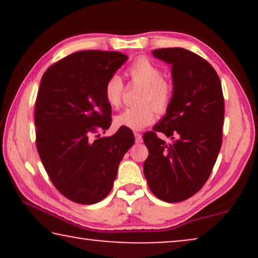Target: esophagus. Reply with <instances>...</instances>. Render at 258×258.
Returning a JSON list of instances; mask_svg holds the SVG:
<instances>
[{
  "mask_svg": "<svg viewBox=\"0 0 258 258\" xmlns=\"http://www.w3.org/2000/svg\"><path fill=\"white\" fill-rule=\"evenodd\" d=\"M134 135H135L136 143H141V142H142L143 139H142V135H141L140 133H134Z\"/></svg>",
  "mask_w": 258,
  "mask_h": 258,
  "instance_id": "esophagus-1",
  "label": "esophagus"
}]
</instances>
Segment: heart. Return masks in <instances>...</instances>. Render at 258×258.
<instances>
[{
	"label": "heart",
	"mask_w": 258,
	"mask_h": 258,
	"mask_svg": "<svg viewBox=\"0 0 258 258\" xmlns=\"http://www.w3.org/2000/svg\"><path fill=\"white\" fill-rule=\"evenodd\" d=\"M133 82L142 86L139 100L142 103L125 108L115 117L118 126L141 130L149 125L158 111L169 107L172 96L171 86L162 79L163 74L158 67L146 57L136 59L128 69ZM123 82L118 75H112L104 86V97L111 107H118L122 101Z\"/></svg>",
	"instance_id": "obj_1"
}]
</instances>
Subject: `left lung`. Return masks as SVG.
Listing matches in <instances>:
<instances>
[{"instance_id": "left-lung-1", "label": "left lung", "mask_w": 258, "mask_h": 258, "mask_svg": "<svg viewBox=\"0 0 258 258\" xmlns=\"http://www.w3.org/2000/svg\"><path fill=\"white\" fill-rule=\"evenodd\" d=\"M171 66L172 96L167 112L143 135L149 150L143 171L151 192L169 203L200 191L209 178L222 146L224 98L217 73L195 52L183 48L155 49ZM167 136V144L157 136Z\"/></svg>"}]
</instances>
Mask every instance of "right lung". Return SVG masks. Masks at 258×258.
I'll return each mask as SVG.
<instances>
[{
	"mask_svg": "<svg viewBox=\"0 0 258 258\" xmlns=\"http://www.w3.org/2000/svg\"><path fill=\"white\" fill-rule=\"evenodd\" d=\"M126 59L118 51H77L42 76L35 107L37 151L52 184L75 203L107 197L119 162L135 142L124 126L112 136L93 139L111 124L104 86Z\"/></svg>",
	"mask_w": 258,
	"mask_h": 258,
	"instance_id": "add662e5",
	"label": "right lung"
}]
</instances>
